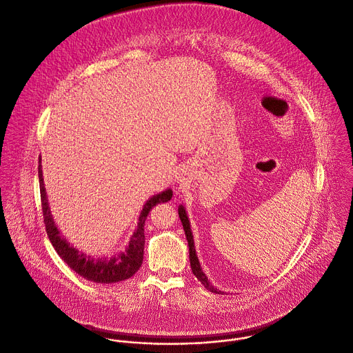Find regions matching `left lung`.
<instances>
[{
    "instance_id": "obj_1",
    "label": "left lung",
    "mask_w": 353,
    "mask_h": 353,
    "mask_svg": "<svg viewBox=\"0 0 353 353\" xmlns=\"http://www.w3.org/2000/svg\"><path fill=\"white\" fill-rule=\"evenodd\" d=\"M178 213H179V219L182 221V225H183V230H185V235H186V239H188V243H189V256H190V266H192L193 274L199 279V281H201L202 285L208 291L214 292V294H221L220 291H217L210 284V281L208 280V277L202 272L201 265H200V261H199V256H197V252H196V248H194V241H193V234H192V228H190V221H189L186 210H185V208L182 205H179Z\"/></svg>"
}]
</instances>
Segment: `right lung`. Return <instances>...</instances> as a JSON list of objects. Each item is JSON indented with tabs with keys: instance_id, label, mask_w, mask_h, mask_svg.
Listing matches in <instances>:
<instances>
[{
	"instance_id": "1",
	"label": "right lung",
	"mask_w": 353,
	"mask_h": 353,
	"mask_svg": "<svg viewBox=\"0 0 353 353\" xmlns=\"http://www.w3.org/2000/svg\"><path fill=\"white\" fill-rule=\"evenodd\" d=\"M39 174V186H41V200H42V212H43V221L46 225V232L50 239L52 248L58 255L81 277L99 283V284H112L118 281H123L130 279L141 266L144 259V245H145V235H144V225L148 213L152 208L160 202H167L172 197V190L167 189L156 196L151 197L145 202L140 217L136 232L132 235L129 246L123 252H119L111 258H92L84 252H79L70 243L66 242L65 238L59 234L49 208V202L46 197V190L43 186V175H42V165L39 159L38 165Z\"/></svg>"
}]
</instances>
